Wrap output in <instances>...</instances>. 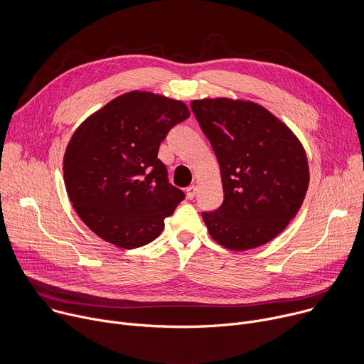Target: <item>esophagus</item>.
<instances>
[{"label":"esophagus","instance_id":"esophagus-1","mask_svg":"<svg viewBox=\"0 0 364 364\" xmlns=\"http://www.w3.org/2000/svg\"><path fill=\"white\" fill-rule=\"evenodd\" d=\"M196 193H197V187L196 186H188L186 188V194H187L188 200H193L196 197Z\"/></svg>","mask_w":364,"mask_h":364}]
</instances>
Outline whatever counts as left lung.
<instances>
[{
  "label": "left lung",
  "mask_w": 364,
  "mask_h": 364,
  "mask_svg": "<svg viewBox=\"0 0 364 364\" xmlns=\"http://www.w3.org/2000/svg\"><path fill=\"white\" fill-rule=\"evenodd\" d=\"M191 111L216 154L223 203L203 212L210 236L230 250L277 237L305 198L306 154L294 132L264 107L229 97L191 102Z\"/></svg>",
  "instance_id": "obj_1"
}]
</instances>
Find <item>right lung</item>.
Wrapping results in <instances>:
<instances>
[{"label": "right lung", "instance_id": "1", "mask_svg": "<svg viewBox=\"0 0 364 364\" xmlns=\"http://www.w3.org/2000/svg\"><path fill=\"white\" fill-rule=\"evenodd\" d=\"M181 100L132 90L112 99L72 135L63 159L68 196L99 237L124 249L159 237L184 200L157 157L168 131L187 119Z\"/></svg>", "mask_w": 364, "mask_h": 364}]
</instances>
